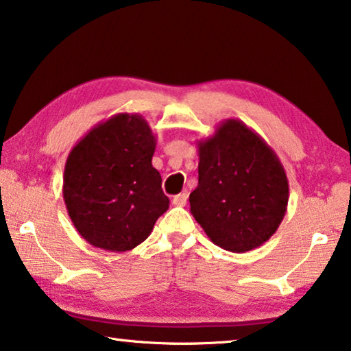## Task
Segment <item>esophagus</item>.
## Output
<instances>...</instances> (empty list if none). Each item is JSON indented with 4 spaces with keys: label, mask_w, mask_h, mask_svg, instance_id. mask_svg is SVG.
I'll return each mask as SVG.
<instances>
[{
    "label": "esophagus",
    "mask_w": 351,
    "mask_h": 351,
    "mask_svg": "<svg viewBox=\"0 0 351 351\" xmlns=\"http://www.w3.org/2000/svg\"><path fill=\"white\" fill-rule=\"evenodd\" d=\"M186 203H187V193L186 192H182L180 195H176V197H173V204L175 206L182 207V206H186Z\"/></svg>",
    "instance_id": "esophagus-1"
}]
</instances>
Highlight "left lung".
I'll list each match as a JSON object with an SVG mask.
<instances>
[{
  "mask_svg": "<svg viewBox=\"0 0 351 351\" xmlns=\"http://www.w3.org/2000/svg\"><path fill=\"white\" fill-rule=\"evenodd\" d=\"M198 187L190 212L213 245L247 252L276 234L289 187L276 152L239 119L219 123L198 141Z\"/></svg>",
  "mask_w": 351,
  "mask_h": 351,
  "instance_id": "left-lung-1",
  "label": "left lung"
}]
</instances>
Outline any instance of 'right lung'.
Listing matches in <instances>:
<instances>
[{
	"label": "right lung",
	"mask_w": 351,
	"mask_h": 351,
	"mask_svg": "<svg viewBox=\"0 0 351 351\" xmlns=\"http://www.w3.org/2000/svg\"><path fill=\"white\" fill-rule=\"evenodd\" d=\"M156 138L139 114L119 112L77 142L64 164L63 198L94 247L125 252L152 234L170 201L152 165Z\"/></svg>",
	"instance_id": "add662e5"
}]
</instances>
